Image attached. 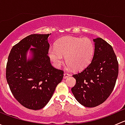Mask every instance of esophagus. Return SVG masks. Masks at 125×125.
Returning a JSON list of instances; mask_svg holds the SVG:
<instances>
[{
	"mask_svg": "<svg viewBox=\"0 0 125 125\" xmlns=\"http://www.w3.org/2000/svg\"><path fill=\"white\" fill-rule=\"evenodd\" d=\"M71 75V74H69V73H64L63 74V79H66V78H68V77H70Z\"/></svg>",
	"mask_w": 125,
	"mask_h": 125,
	"instance_id": "34e87169",
	"label": "esophagus"
}]
</instances>
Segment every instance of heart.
Wrapping results in <instances>:
<instances>
[{"mask_svg": "<svg viewBox=\"0 0 125 125\" xmlns=\"http://www.w3.org/2000/svg\"><path fill=\"white\" fill-rule=\"evenodd\" d=\"M94 51V42L88 37H65L59 39L55 46H50L48 55L56 68L63 63V55L70 67L81 70L91 62Z\"/></svg>", "mask_w": 125, "mask_h": 125, "instance_id": "obj_1", "label": "heart"}]
</instances>
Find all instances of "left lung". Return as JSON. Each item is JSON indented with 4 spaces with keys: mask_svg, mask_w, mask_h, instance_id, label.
Returning a JSON list of instances; mask_svg holds the SVG:
<instances>
[{
    "mask_svg": "<svg viewBox=\"0 0 125 125\" xmlns=\"http://www.w3.org/2000/svg\"><path fill=\"white\" fill-rule=\"evenodd\" d=\"M93 40V60L82 71L73 75L76 83L71 88L76 100L88 108L97 106L109 97L118 74V63L111 45L102 38Z\"/></svg>",
    "mask_w": 125,
    "mask_h": 125,
    "instance_id": "1",
    "label": "left lung"
}]
</instances>
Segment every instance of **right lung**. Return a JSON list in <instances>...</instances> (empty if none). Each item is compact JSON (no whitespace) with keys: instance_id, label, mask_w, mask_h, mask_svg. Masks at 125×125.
Listing matches in <instances>:
<instances>
[{"instance_id":"obj_1","label":"right lung","mask_w":125,"mask_h":125,"mask_svg":"<svg viewBox=\"0 0 125 125\" xmlns=\"http://www.w3.org/2000/svg\"><path fill=\"white\" fill-rule=\"evenodd\" d=\"M50 34H35L25 37L13 46L8 58L6 78L10 90L22 106L32 110L42 109L48 103L63 77V71L50 63ZM28 49L33 57L27 61Z\"/></svg>"}]
</instances>
